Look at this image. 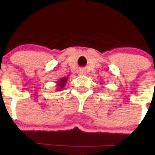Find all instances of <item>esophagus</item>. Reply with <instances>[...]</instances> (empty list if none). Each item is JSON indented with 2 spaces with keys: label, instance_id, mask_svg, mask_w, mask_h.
I'll use <instances>...</instances> for the list:
<instances>
[{
  "label": "esophagus",
  "instance_id": "1",
  "mask_svg": "<svg viewBox=\"0 0 155 155\" xmlns=\"http://www.w3.org/2000/svg\"><path fill=\"white\" fill-rule=\"evenodd\" d=\"M78 74H79V76H85L86 75V71L84 69H80V70L78 71Z\"/></svg>",
  "mask_w": 155,
  "mask_h": 155
}]
</instances>
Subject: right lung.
I'll list each match as a JSON object with an SVG mask.
<instances>
[{
	"mask_svg": "<svg viewBox=\"0 0 155 155\" xmlns=\"http://www.w3.org/2000/svg\"><path fill=\"white\" fill-rule=\"evenodd\" d=\"M68 81V78L67 77H63L62 79H60L59 81L57 82V86H58V91H60V90H63L65 87V84L67 83Z\"/></svg>",
	"mask_w": 155,
	"mask_h": 155,
	"instance_id": "1",
	"label": "right lung"
}]
</instances>
